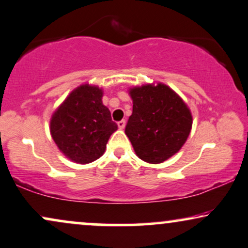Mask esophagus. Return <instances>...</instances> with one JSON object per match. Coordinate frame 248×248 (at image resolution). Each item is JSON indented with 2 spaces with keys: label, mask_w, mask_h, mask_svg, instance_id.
<instances>
[{
  "label": "esophagus",
  "mask_w": 248,
  "mask_h": 248,
  "mask_svg": "<svg viewBox=\"0 0 248 248\" xmlns=\"http://www.w3.org/2000/svg\"><path fill=\"white\" fill-rule=\"evenodd\" d=\"M124 126H126V121L124 120H120L118 122V127L120 128V129H124Z\"/></svg>",
  "instance_id": "34e87169"
}]
</instances>
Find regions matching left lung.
I'll use <instances>...</instances> for the list:
<instances>
[{"label":"left lung","mask_w":248,"mask_h":248,"mask_svg":"<svg viewBox=\"0 0 248 248\" xmlns=\"http://www.w3.org/2000/svg\"><path fill=\"white\" fill-rule=\"evenodd\" d=\"M133 114L124 133L147 163H162L186 143L193 124L189 108L169 86L158 82L129 90Z\"/></svg>","instance_id":"8db88e82"}]
</instances>
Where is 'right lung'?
<instances>
[{
	"mask_svg": "<svg viewBox=\"0 0 248 248\" xmlns=\"http://www.w3.org/2000/svg\"><path fill=\"white\" fill-rule=\"evenodd\" d=\"M103 91L81 85L54 111L49 130L54 143L72 162L87 164L100 158L118 126L102 103Z\"/></svg>",
	"mask_w": 248,
	"mask_h": 248,
	"instance_id": "right-lung-1",
	"label": "right lung"
}]
</instances>
